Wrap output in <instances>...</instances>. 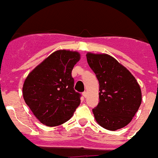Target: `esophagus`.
Instances as JSON below:
<instances>
[{
  "mask_svg": "<svg viewBox=\"0 0 158 158\" xmlns=\"http://www.w3.org/2000/svg\"><path fill=\"white\" fill-rule=\"evenodd\" d=\"M83 95L85 98L87 97V91H83Z\"/></svg>",
  "mask_w": 158,
  "mask_h": 158,
  "instance_id": "34e87169",
  "label": "esophagus"
}]
</instances>
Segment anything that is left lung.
I'll list each match as a JSON object with an SVG mask.
<instances>
[{
  "label": "left lung",
  "instance_id": "1",
  "mask_svg": "<svg viewBox=\"0 0 158 158\" xmlns=\"http://www.w3.org/2000/svg\"><path fill=\"white\" fill-rule=\"evenodd\" d=\"M99 84V102L92 109L98 124L111 131L124 128L141 104V90L126 67L107 54H86Z\"/></svg>",
  "mask_w": 158,
  "mask_h": 158
}]
</instances>
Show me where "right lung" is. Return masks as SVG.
Here are the masks:
<instances>
[{"instance_id": "obj_1", "label": "right lung", "mask_w": 158, "mask_h": 158, "mask_svg": "<svg viewBox=\"0 0 158 158\" xmlns=\"http://www.w3.org/2000/svg\"><path fill=\"white\" fill-rule=\"evenodd\" d=\"M80 59L77 51L59 50L47 57L26 77L24 100L42 124L54 127L71 119L80 104L74 90L73 67Z\"/></svg>"}]
</instances>
